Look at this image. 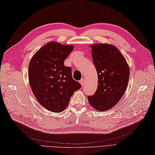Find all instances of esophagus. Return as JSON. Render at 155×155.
<instances>
[{
    "mask_svg": "<svg viewBox=\"0 0 155 155\" xmlns=\"http://www.w3.org/2000/svg\"><path fill=\"white\" fill-rule=\"evenodd\" d=\"M79 83H80L81 84V85L83 86V83H84V79L83 78V79H81V80L79 81Z\"/></svg>",
    "mask_w": 155,
    "mask_h": 155,
    "instance_id": "obj_1",
    "label": "esophagus"
}]
</instances>
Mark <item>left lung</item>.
Here are the masks:
<instances>
[{
    "label": "left lung",
    "instance_id": "left-lung-1",
    "mask_svg": "<svg viewBox=\"0 0 155 155\" xmlns=\"http://www.w3.org/2000/svg\"><path fill=\"white\" fill-rule=\"evenodd\" d=\"M91 48L98 85L93 95L87 96L88 101L98 111H108L119 102L126 90L129 68L115 46L100 43Z\"/></svg>",
    "mask_w": 155,
    "mask_h": 155
}]
</instances>
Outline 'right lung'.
Returning a JSON list of instances; mask_svg holds the SVG:
<instances>
[{"label":"right lung","mask_w":155,"mask_h":155,"mask_svg":"<svg viewBox=\"0 0 155 155\" xmlns=\"http://www.w3.org/2000/svg\"><path fill=\"white\" fill-rule=\"evenodd\" d=\"M72 45L49 42L36 52L29 64V84L36 100L49 111L61 112L68 107L74 91L81 87L74 79L64 61Z\"/></svg>","instance_id":"obj_1"}]
</instances>
